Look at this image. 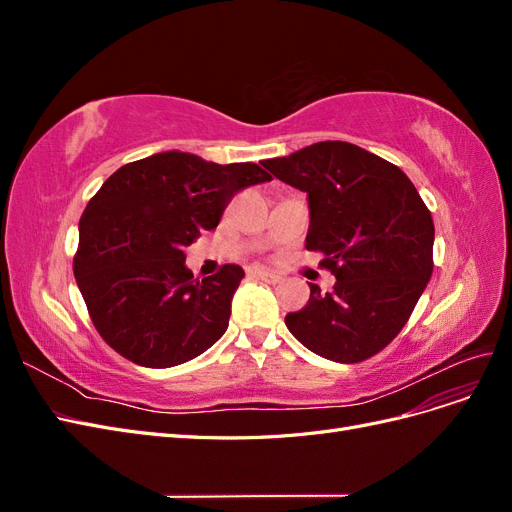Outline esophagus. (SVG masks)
Masks as SVG:
<instances>
[{"instance_id":"obj_1","label":"esophagus","mask_w":512,"mask_h":512,"mask_svg":"<svg viewBox=\"0 0 512 512\" xmlns=\"http://www.w3.org/2000/svg\"><path fill=\"white\" fill-rule=\"evenodd\" d=\"M254 275L258 277V280H262V282H269V284H277V282L282 280L280 273L269 271V269H256V271H254Z\"/></svg>"}]
</instances>
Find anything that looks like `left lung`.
<instances>
[{
    "mask_svg": "<svg viewBox=\"0 0 512 512\" xmlns=\"http://www.w3.org/2000/svg\"><path fill=\"white\" fill-rule=\"evenodd\" d=\"M307 194V250L322 252L331 292L309 284V301L286 316L299 342L335 363H359L404 329L433 271V220L395 164L344 141H322L265 160Z\"/></svg>",
    "mask_w": 512,
    "mask_h": 512,
    "instance_id": "1",
    "label": "left lung"
}]
</instances>
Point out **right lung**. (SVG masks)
<instances>
[{"label":"right lung","mask_w":512,"mask_h":512,"mask_svg":"<svg viewBox=\"0 0 512 512\" xmlns=\"http://www.w3.org/2000/svg\"><path fill=\"white\" fill-rule=\"evenodd\" d=\"M271 181L252 162L162 151L108 177L79 222L74 277L104 342L143 367H175L228 329L239 265L198 277L183 250L213 230L235 192Z\"/></svg>","instance_id":"obj_1"}]
</instances>
